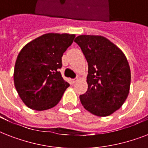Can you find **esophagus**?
I'll use <instances>...</instances> for the list:
<instances>
[{"instance_id": "esophagus-1", "label": "esophagus", "mask_w": 148, "mask_h": 148, "mask_svg": "<svg viewBox=\"0 0 148 148\" xmlns=\"http://www.w3.org/2000/svg\"><path fill=\"white\" fill-rule=\"evenodd\" d=\"M77 81V79H72V80H71V83L72 84L76 83Z\"/></svg>"}]
</instances>
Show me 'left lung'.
Wrapping results in <instances>:
<instances>
[{
	"instance_id": "left-lung-1",
	"label": "left lung",
	"mask_w": 148,
	"mask_h": 148,
	"mask_svg": "<svg viewBox=\"0 0 148 148\" xmlns=\"http://www.w3.org/2000/svg\"><path fill=\"white\" fill-rule=\"evenodd\" d=\"M74 42L81 47L88 63V90L80 95L86 110L107 117L126 101L131 86V69L123 51L101 35H79Z\"/></svg>"
}]
</instances>
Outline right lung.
Here are the masks:
<instances>
[{"instance_id": "obj_1", "label": "right lung", "mask_w": 148, "mask_h": 148, "mask_svg": "<svg viewBox=\"0 0 148 148\" xmlns=\"http://www.w3.org/2000/svg\"><path fill=\"white\" fill-rule=\"evenodd\" d=\"M75 34L47 33L34 39L20 51L14 71V82L27 107L45 110L59 103L70 84L58 69L61 58Z\"/></svg>"}]
</instances>
